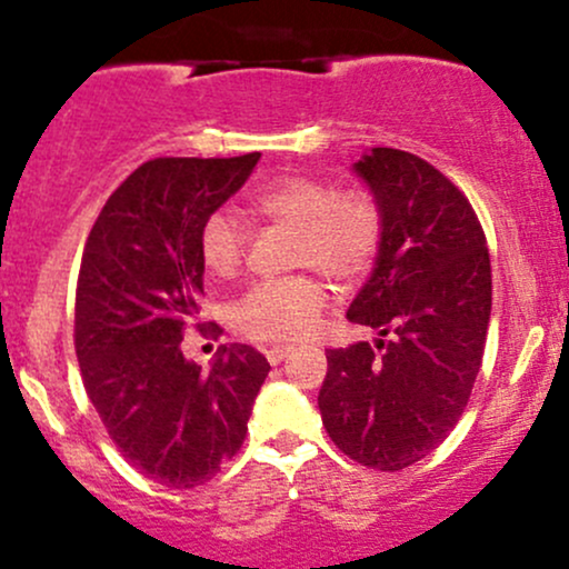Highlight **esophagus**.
Returning a JSON list of instances; mask_svg holds the SVG:
<instances>
[{"instance_id": "1", "label": "esophagus", "mask_w": 569, "mask_h": 569, "mask_svg": "<svg viewBox=\"0 0 569 569\" xmlns=\"http://www.w3.org/2000/svg\"><path fill=\"white\" fill-rule=\"evenodd\" d=\"M264 353H267V361H270V365H280V361L291 353V348L289 346H272V348H267Z\"/></svg>"}]
</instances>
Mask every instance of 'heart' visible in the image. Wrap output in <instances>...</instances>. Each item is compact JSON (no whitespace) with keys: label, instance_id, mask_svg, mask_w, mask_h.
Returning a JSON list of instances; mask_svg holds the SVG:
<instances>
[{"label":"heart","instance_id":"1","mask_svg":"<svg viewBox=\"0 0 569 569\" xmlns=\"http://www.w3.org/2000/svg\"><path fill=\"white\" fill-rule=\"evenodd\" d=\"M264 221L295 229L291 267H313L332 280H356L372 267L383 242V208L367 189H342L316 174H286L251 197ZM199 259L218 280H232L246 261V234L216 210L199 229ZM327 291L313 274L259 280L232 305L240 335L261 342L299 340L316 327Z\"/></svg>","mask_w":569,"mask_h":569}]
</instances>
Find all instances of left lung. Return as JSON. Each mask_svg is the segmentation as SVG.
<instances>
[{
  "label": "left lung",
  "instance_id": "obj_1",
  "mask_svg": "<svg viewBox=\"0 0 569 569\" xmlns=\"http://www.w3.org/2000/svg\"><path fill=\"white\" fill-rule=\"evenodd\" d=\"M356 172L383 208V242L348 321L380 337L329 348L318 408L348 459L397 472L435 451L470 402L491 261L470 199L421 156L372 148Z\"/></svg>",
  "mask_w": 569,
  "mask_h": 569
}]
</instances>
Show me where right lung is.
I'll return each mask as SVG.
<instances>
[{
    "instance_id": "add662e5",
    "label": "right lung",
    "mask_w": 569,
    "mask_h": 569,
    "mask_svg": "<svg viewBox=\"0 0 569 569\" xmlns=\"http://www.w3.org/2000/svg\"><path fill=\"white\" fill-rule=\"evenodd\" d=\"M261 153L161 156L110 193L74 289V353L86 395L121 457L170 489H193L240 451L270 361L221 346L210 372L183 359L199 321V229L248 180Z\"/></svg>"
}]
</instances>
